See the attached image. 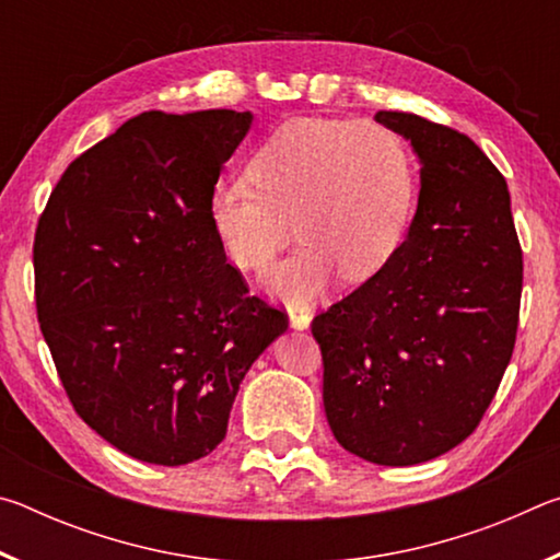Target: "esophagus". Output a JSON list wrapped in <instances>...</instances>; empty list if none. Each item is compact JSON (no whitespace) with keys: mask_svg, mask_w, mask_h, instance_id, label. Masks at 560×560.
Listing matches in <instances>:
<instances>
[{"mask_svg":"<svg viewBox=\"0 0 560 560\" xmlns=\"http://www.w3.org/2000/svg\"><path fill=\"white\" fill-rule=\"evenodd\" d=\"M311 318H314V314H311V308L306 306H289V324L291 328L296 330H303L311 326Z\"/></svg>","mask_w":560,"mask_h":560,"instance_id":"obj_1","label":"esophagus"}]
</instances>
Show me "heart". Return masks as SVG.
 <instances>
[{
  "mask_svg": "<svg viewBox=\"0 0 560 560\" xmlns=\"http://www.w3.org/2000/svg\"><path fill=\"white\" fill-rule=\"evenodd\" d=\"M253 187L214 189L212 230L236 269L259 273L291 242L301 246L264 287L281 301L320 296L338 271L375 277L402 244L415 207V165L405 140L381 122L301 118L252 158Z\"/></svg>",
  "mask_w": 560,
  "mask_h": 560,
  "instance_id": "1",
  "label": "heart"
}]
</instances>
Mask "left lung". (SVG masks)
Instances as JSON below:
<instances>
[{
  "instance_id": "obj_1",
  "label": "left lung",
  "mask_w": 560,
  "mask_h": 560,
  "mask_svg": "<svg viewBox=\"0 0 560 560\" xmlns=\"http://www.w3.org/2000/svg\"><path fill=\"white\" fill-rule=\"evenodd\" d=\"M375 120L420 160L417 210L390 261L311 330L340 447L412 467L467 440L494 400L516 343L524 264L506 179L471 138L415 113Z\"/></svg>"
}]
</instances>
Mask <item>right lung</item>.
<instances>
[{
    "instance_id": "add662e5",
    "label": "right lung",
    "mask_w": 560,
    "mask_h": 560,
    "mask_svg": "<svg viewBox=\"0 0 560 560\" xmlns=\"http://www.w3.org/2000/svg\"><path fill=\"white\" fill-rule=\"evenodd\" d=\"M249 110H148L66 167L36 226V314L81 420L179 467L224 440L240 383L289 328L212 230Z\"/></svg>"
}]
</instances>
